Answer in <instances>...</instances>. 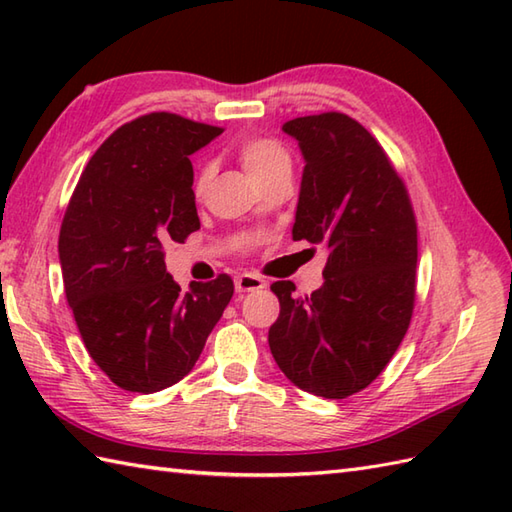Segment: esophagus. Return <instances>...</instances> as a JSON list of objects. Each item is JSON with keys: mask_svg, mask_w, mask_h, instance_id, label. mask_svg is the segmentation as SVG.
Here are the masks:
<instances>
[{"mask_svg": "<svg viewBox=\"0 0 512 512\" xmlns=\"http://www.w3.org/2000/svg\"><path fill=\"white\" fill-rule=\"evenodd\" d=\"M235 288H237V292H255V290L266 288V281L259 275L244 273L235 279Z\"/></svg>", "mask_w": 512, "mask_h": 512, "instance_id": "obj_1", "label": "esophagus"}]
</instances>
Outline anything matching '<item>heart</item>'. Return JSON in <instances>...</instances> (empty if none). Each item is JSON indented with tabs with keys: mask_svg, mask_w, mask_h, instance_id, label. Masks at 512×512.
I'll return each instance as SVG.
<instances>
[{
	"mask_svg": "<svg viewBox=\"0 0 512 512\" xmlns=\"http://www.w3.org/2000/svg\"><path fill=\"white\" fill-rule=\"evenodd\" d=\"M235 156L239 162H242V167L248 171V176L253 178L259 187H264V184L270 180L290 176L292 173V158L288 154V149L273 138H264V136L246 138L244 143L237 145ZM211 180H213V167L202 165L193 182L195 195H202L206 189H209Z\"/></svg>",
	"mask_w": 512,
	"mask_h": 512,
	"instance_id": "1",
	"label": "heart"
}]
</instances>
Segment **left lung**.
<instances>
[{"label": "left lung", "mask_w": 512, "mask_h": 512, "mask_svg": "<svg viewBox=\"0 0 512 512\" xmlns=\"http://www.w3.org/2000/svg\"><path fill=\"white\" fill-rule=\"evenodd\" d=\"M306 160L292 239L328 250L323 286L292 297L275 281L279 319L268 345L281 372L321 398H347L383 372L416 301L418 226L383 147L339 112L284 123Z\"/></svg>", "instance_id": "8db88e82"}]
</instances>
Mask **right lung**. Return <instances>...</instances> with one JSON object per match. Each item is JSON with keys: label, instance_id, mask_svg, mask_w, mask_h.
Masks as SVG:
<instances>
[{"label": "right lung", "instance_id": "obj_1", "mask_svg": "<svg viewBox=\"0 0 512 512\" xmlns=\"http://www.w3.org/2000/svg\"><path fill=\"white\" fill-rule=\"evenodd\" d=\"M222 129L151 112L96 149L63 215L65 297L94 363L125 391L176 385L198 361L233 297V279L167 273L165 246L200 228L189 156Z\"/></svg>", "mask_w": 512, "mask_h": 512}]
</instances>
